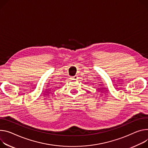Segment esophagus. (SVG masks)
I'll return each mask as SVG.
<instances>
[{"instance_id": "esophagus-1", "label": "esophagus", "mask_w": 148, "mask_h": 148, "mask_svg": "<svg viewBox=\"0 0 148 148\" xmlns=\"http://www.w3.org/2000/svg\"><path fill=\"white\" fill-rule=\"evenodd\" d=\"M71 79H73V80H76V79H78V77H77V75H74V77H71Z\"/></svg>"}]
</instances>
